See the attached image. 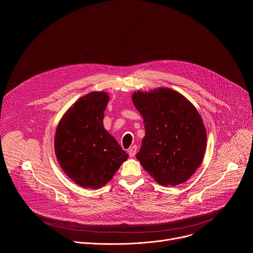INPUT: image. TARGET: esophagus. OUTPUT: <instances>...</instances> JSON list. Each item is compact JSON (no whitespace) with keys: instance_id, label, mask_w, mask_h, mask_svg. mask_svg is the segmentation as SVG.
<instances>
[{"instance_id":"esophagus-1","label":"esophagus","mask_w":253,"mask_h":253,"mask_svg":"<svg viewBox=\"0 0 253 253\" xmlns=\"http://www.w3.org/2000/svg\"><path fill=\"white\" fill-rule=\"evenodd\" d=\"M136 151H137V146H136V145H133L132 147H130V148H129V150H128L129 156H130V157H133V156H135V154H136Z\"/></svg>"}]
</instances>
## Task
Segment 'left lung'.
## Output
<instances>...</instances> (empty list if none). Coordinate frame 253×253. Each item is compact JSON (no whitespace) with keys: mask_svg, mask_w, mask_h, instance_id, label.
Returning <instances> with one entry per match:
<instances>
[{"mask_svg":"<svg viewBox=\"0 0 253 253\" xmlns=\"http://www.w3.org/2000/svg\"><path fill=\"white\" fill-rule=\"evenodd\" d=\"M145 136L136 158L155 181L176 186L192 176L206 150V129L194 105L170 88L132 95Z\"/></svg>","mask_w":253,"mask_h":253,"instance_id":"left-lung-1","label":"left lung"}]
</instances>
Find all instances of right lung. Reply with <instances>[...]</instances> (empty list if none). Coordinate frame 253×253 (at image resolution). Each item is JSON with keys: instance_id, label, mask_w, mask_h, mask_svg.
<instances>
[{"instance_id": "obj_1", "label": "right lung", "mask_w": 253, "mask_h": 253, "mask_svg": "<svg viewBox=\"0 0 253 253\" xmlns=\"http://www.w3.org/2000/svg\"><path fill=\"white\" fill-rule=\"evenodd\" d=\"M109 96L94 91L79 98L63 115L55 133V154L66 175L81 187L108 183L128 154L104 128Z\"/></svg>"}]
</instances>
